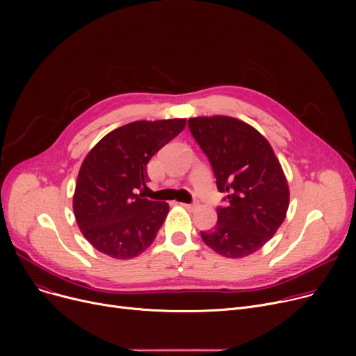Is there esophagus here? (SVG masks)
Segmentation results:
<instances>
[{"mask_svg":"<svg viewBox=\"0 0 356 356\" xmlns=\"http://www.w3.org/2000/svg\"><path fill=\"white\" fill-rule=\"evenodd\" d=\"M181 207L186 208L188 211H193L195 208H197V203L193 202V203H181Z\"/></svg>","mask_w":356,"mask_h":356,"instance_id":"obj_1","label":"esophagus"}]
</instances>
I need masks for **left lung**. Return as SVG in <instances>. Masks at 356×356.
<instances>
[{
	"mask_svg": "<svg viewBox=\"0 0 356 356\" xmlns=\"http://www.w3.org/2000/svg\"><path fill=\"white\" fill-rule=\"evenodd\" d=\"M188 124L228 202L216 208L215 228L200 236L223 257H247L267 244L286 218L290 192L283 168L270 143L245 122L218 115Z\"/></svg>",
	"mask_w": 356,
	"mask_h": 356,
	"instance_id": "left-lung-1",
	"label": "left lung"
}]
</instances>
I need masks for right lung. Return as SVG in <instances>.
<instances>
[{"instance_id":"1","label":"right lung","mask_w":356,"mask_h":356,"mask_svg":"<svg viewBox=\"0 0 356 356\" xmlns=\"http://www.w3.org/2000/svg\"><path fill=\"white\" fill-rule=\"evenodd\" d=\"M186 120L136 121L106 134L83 160L73 212L89 244L112 258L128 259L153 244L168 203L134 191L148 181L147 164L179 136Z\"/></svg>"}]
</instances>
